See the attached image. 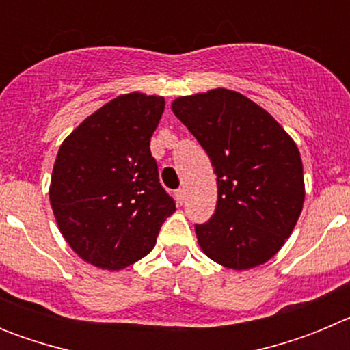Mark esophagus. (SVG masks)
Returning a JSON list of instances; mask_svg holds the SVG:
<instances>
[{"label": "esophagus", "mask_w": 350, "mask_h": 350, "mask_svg": "<svg viewBox=\"0 0 350 350\" xmlns=\"http://www.w3.org/2000/svg\"><path fill=\"white\" fill-rule=\"evenodd\" d=\"M175 198H177V202L182 205V203H184V200H185V189H182V187H180V189L175 191Z\"/></svg>", "instance_id": "1"}]
</instances>
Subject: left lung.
<instances>
[{
	"label": "left lung",
	"instance_id": "left-lung-1",
	"mask_svg": "<svg viewBox=\"0 0 350 350\" xmlns=\"http://www.w3.org/2000/svg\"><path fill=\"white\" fill-rule=\"evenodd\" d=\"M173 113L208 154L217 173V206L194 224L210 259L233 270L267 262L295 230L305 185L299 150L282 126L240 92L182 96Z\"/></svg>",
	"mask_w": 350,
	"mask_h": 350
}]
</instances>
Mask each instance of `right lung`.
<instances>
[{
  "instance_id": "add662e5",
  "label": "right lung",
  "mask_w": 350,
  "mask_h": 350,
  "mask_svg": "<svg viewBox=\"0 0 350 350\" xmlns=\"http://www.w3.org/2000/svg\"><path fill=\"white\" fill-rule=\"evenodd\" d=\"M165 98L117 96L71 133L55 157L51 205L83 261L120 270L147 256L175 202L159 182L150 137Z\"/></svg>"
}]
</instances>
